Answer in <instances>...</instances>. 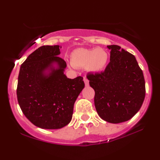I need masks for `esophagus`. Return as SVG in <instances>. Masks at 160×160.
<instances>
[{
  "label": "esophagus",
  "mask_w": 160,
  "mask_h": 160,
  "mask_svg": "<svg viewBox=\"0 0 160 160\" xmlns=\"http://www.w3.org/2000/svg\"><path fill=\"white\" fill-rule=\"evenodd\" d=\"M84 84L86 86H89V80L87 79L86 77L84 78Z\"/></svg>",
  "instance_id": "obj_1"
}]
</instances>
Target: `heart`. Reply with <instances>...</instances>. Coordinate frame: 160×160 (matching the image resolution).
Wrapping results in <instances>:
<instances>
[{"label": "heart", "mask_w": 160, "mask_h": 160, "mask_svg": "<svg viewBox=\"0 0 160 160\" xmlns=\"http://www.w3.org/2000/svg\"><path fill=\"white\" fill-rule=\"evenodd\" d=\"M108 54L102 49L78 48L71 54V62L75 68H86L90 73H98L106 68Z\"/></svg>", "instance_id": "heart-1"}]
</instances>
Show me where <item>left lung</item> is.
<instances>
[{
	"instance_id": "1",
	"label": "left lung",
	"mask_w": 160,
	"mask_h": 160,
	"mask_svg": "<svg viewBox=\"0 0 160 160\" xmlns=\"http://www.w3.org/2000/svg\"><path fill=\"white\" fill-rule=\"evenodd\" d=\"M110 62L101 73L87 74L95 90L100 117L113 124L130 120L140 110L146 95L143 73L133 54L110 45Z\"/></svg>"
}]
</instances>
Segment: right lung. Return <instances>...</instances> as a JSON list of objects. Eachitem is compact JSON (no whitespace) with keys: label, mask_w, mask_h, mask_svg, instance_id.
I'll list each match as a JSON object with an SVG mask.
<instances>
[{"label":"right lung","mask_w":160,"mask_h":160,"mask_svg":"<svg viewBox=\"0 0 160 160\" xmlns=\"http://www.w3.org/2000/svg\"><path fill=\"white\" fill-rule=\"evenodd\" d=\"M59 45L42 46L19 70L17 100L29 121L42 129H60L71 121L73 106L84 87L83 77L67 78ZM56 66L55 67V65Z\"/></svg>","instance_id":"right-lung-1"}]
</instances>
